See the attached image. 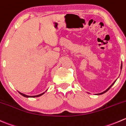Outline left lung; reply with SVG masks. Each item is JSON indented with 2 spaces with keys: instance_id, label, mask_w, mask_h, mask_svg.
<instances>
[{
  "instance_id": "8db88e82",
  "label": "left lung",
  "mask_w": 126,
  "mask_h": 126,
  "mask_svg": "<svg viewBox=\"0 0 126 126\" xmlns=\"http://www.w3.org/2000/svg\"><path fill=\"white\" fill-rule=\"evenodd\" d=\"M121 69H122V65H121ZM116 82V81H114V82H113V84H112V85H111V86H110V87H109V88H108V89H107V90H105V91H104V92H102V93H100V94H97V95H102V94H104V93L107 92V91H108V90H109V89H110V88H111V87H112V85H113V84H114V82Z\"/></svg>"
}]
</instances>
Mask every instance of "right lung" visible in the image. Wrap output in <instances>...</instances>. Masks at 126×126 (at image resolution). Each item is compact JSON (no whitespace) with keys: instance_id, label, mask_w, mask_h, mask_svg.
Listing matches in <instances>:
<instances>
[{"instance_id":"add662e5","label":"right lung","mask_w":126,"mask_h":126,"mask_svg":"<svg viewBox=\"0 0 126 126\" xmlns=\"http://www.w3.org/2000/svg\"><path fill=\"white\" fill-rule=\"evenodd\" d=\"M19 93L21 94V95L22 96H23V97H39V96H41L42 95H43V94H44V93H42V94H40V95H35V96H28V95H24V94H22V93H20V92H19Z\"/></svg>"}]
</instances>
